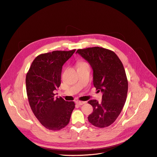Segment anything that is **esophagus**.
<instances>
[{"label":"esophagus","instance_id":"1","mask_svg":"<svg viewBox=\"0 0 157 157\" xmlns=\"http://www.w3.org/2000/svg\"><path fill=\"white\" fill-rule=\"evenodd\" d=\"M76 103L77 104H78V105H83L84 104H86V102H85V101H77Z\"/></svg>","mask_w":157,"mask_h":157}]
</instances>
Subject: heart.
Here are the masks:
<instances>
[{"instance_id":"b5f03b06","label":"heart","mask_w":157,"mask_h":157,"mask_svg":"<svg viewBox=\"0 0 157 157\" xmlns=\"http://www.w3.org/2000/svg\"><path fill=\"white\" fill-rule=\"evenodd\" d=\"M86 62H78V65H82V64H83V63H85Z\"/></svg>"}]
</instances>
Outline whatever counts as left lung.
<instances>
[{
	"mask_svg": "<svg viewBox=\"0 0 157 157\" xmlns=\"http://www.w3.org/2000/svg\"><path fill=\"white\" fill-rule=\"evenodd\" d=\"M77 53L91 65L94 86L103 94L101 103L88 101L93 107L89 121L98 128L109 126L120 114L127 98L128 82L123 65L114 52L102 47L78 49Z\"/></svg>",
	"mask_w": 157,
	"mask_h": 157,
	"instance_id": "8db88e82",
	"label": "left lung"
}]
</instances>
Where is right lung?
<instances>
[{"label": "right lung", "instance_id": "right-lung-1", "mask_svg": "<svg viewBox=\"0 0 157 157\" xmlns=\"http://www.w3.org/2000/svg\"><path fill=\"white\" fill-rule=\"evenodd\" d=\"M75 49L53 51L35 58L26 77V92L31 109L46 128L58 131L70 121L75 108L74 101L55 98L53 91L61 84L62 66Z\"/></svg>", "mask_w": 157, "mask_h": 157}]
</instances>
